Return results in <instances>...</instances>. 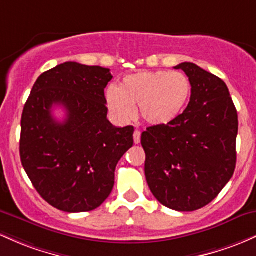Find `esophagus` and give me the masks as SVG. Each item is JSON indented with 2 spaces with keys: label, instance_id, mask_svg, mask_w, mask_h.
<instances>
[{
  "label": "esophagus",
  "instance_id": "34e87169",
  "mask_svg": "<svg viewBox=\"0 0 256 256\" xmlns=\"http://www.w3.org/2000/svg\"><path fill=\"white\" fill-rule=\"evenodd\" d=\"M133 138H134V142L139 144L140 142V139H142V133H140L139 130H136V132H134Z\"/></svg>",
  "mask_w": 256,
  "mask_h": 256
}]
</instances>
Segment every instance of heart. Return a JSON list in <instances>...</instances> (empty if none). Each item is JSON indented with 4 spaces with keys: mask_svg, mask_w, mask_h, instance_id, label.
<instances>
[{
    "mask_svg": "<svg viewBox=\"0 0 256 256\" xmlns=\"http://www.w3.org/2000/svg\"><path fill=\"white\" fill-rule=\"evenodd\" d=\"M191 96V82L186 74L172 71H142L126 76L120 87L106 92L108 110L118 120L127 122L136 114L151 126L174 122L185 110Z\"/></svg>",
    "mask_w": 256,
    "mask_h": 256,
    "instance_id": "b5f03b06",
    "label": "heart"
}]
</instances>
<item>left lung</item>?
<instances>
[{"label":"left lung","instance_id":"8db88e82","mask_svg":"<svg viewBox=\"0 0 256 256\" xmlns=\"http://www.w3.org/2000/svg\"><path fill=\"white\" fill-rule=\"evenodd\" d=\"M174 68L190 80V102L174 122L142 134L145 176L160 203L194 212L209 204L234 175L238 116L222 80L192 62Z\"/></svg>","mask_w":256,"mask_h":256}]
</instances>
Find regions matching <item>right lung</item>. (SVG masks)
Returning <instances> with one entry per match:
<instances>
[{"mask_svg":"<svg viewBox=\"0 0 256 256\" xmlns=\"http://www.w3.org/2000/svg\"><path fill=\"white\" fill-rule=\"evenodd\" d=\"M108 68L74 62L43 72L22 116L20 160L46 202L68 213L90 212L110 196L114 169L133 146L134 128L108 120L104 90ZM54 106L66 108L58 122Z\"/></svg>","mask_w":256,"mask_h":256,"instance_id":"add662e5","label":"right lung"}]
</instances>
